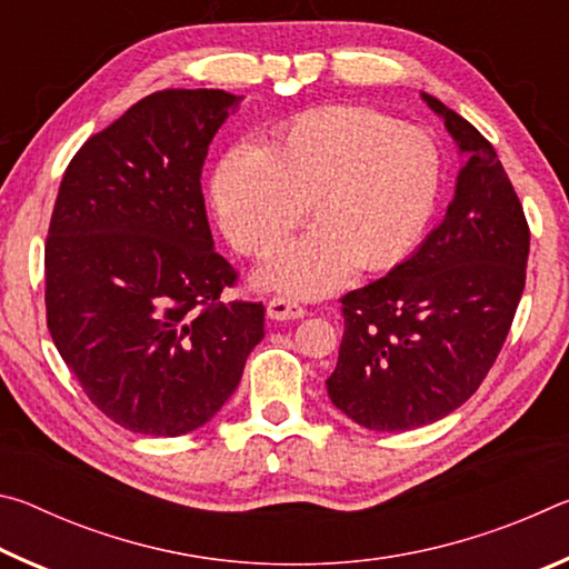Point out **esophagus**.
Wrapping results in <instances>:
<instances>
[{"label": "esophagus", "instance_id": "esophagus-1", "mask_svg": "<svg viewBox=\"0 0 569 569\" xmlns=\"http://www.w3.org/2000/svg\"><path fill=\"white\" fill-rule=\"evenodd\" d=\"M266 311H268V319L273 321H296L306 316V308L288 296H273L271 301H268Z\"/></svg>", "mask_w": 569, "mask_h": 569}]
</instances>
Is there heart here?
<instances>
[{
    "mask_svg": "<svg viewBox=\"0 0 569 569\" xmlns=\"http://www.w3.org/2000/svg\"><path fill=\"white\" fill-rule=\"evenodd\" d=\"M441 160L411 124L351 104H326L283 124L263 150L218 162L213 203L240 253L263 258L306 213L319 220L266 268V283L323 296L359 263L381 271L417 243L437 206Z\"/></svg>",
    "mask_w": 569,
    "mask_h": 569,
    "instance_id": "obj_1",
    "label": "heart"
}]
</instances>
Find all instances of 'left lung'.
Returning <instances> with one entry per match:
<instances>
[{
    "label": "left lung",
    "mask_w": 569,
    "mask_h": 569,
    "mask_svg": "<svg viewBox=\"0 0 569 569\" xmlns=\"http://www.w3.org/2000/svg\"><path fill=\"white\" fill-rule=\"evenodd\" d=\"M469 160L447 218L407 261L341 296L333 407L373 431H407L459 409L492 369L525 291L529 226L485 134L431 94Z\"/></svg>",
    "instance_id": "8db88e82"
}]
</instances>
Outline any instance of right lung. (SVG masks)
I'll return each mask as SVG.
<instances>
[{
    "label": "right lung",
    "mask_w": 569,
    "mask_h": 569,
    "mask_svg": "<svg viewBox=\"0 0 569 569\" xmlns=\"http://www.w3.org/2000/svg\"><path fill=\"white\" fill-rule=\"evenodd\" d=\"M223 90L152 92L74 152L44 243L47 329L82 391L134 435L203 427L263 339L261 301H223L203 188Z\"/></svg>",
    "instance_id": "1"
}]
</instances>
